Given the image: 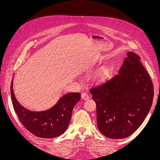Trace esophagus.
<instances>
[{
	"label": "esophagus",
	"mask_w": 160,
	"mask_h": 160,
	"mask_svg": "<svg viewBox=\"0 0 160 160\" xmlns=\"http://www.w3.org/2000/svg\"><path fill=\"white\" fill-rule=\"evenodd\" d=\"M81 98L83 100H88V99H89V95L88 94L85 93H83L81 94Z\"/></svg>",
	"instance_id": "obj_1"
}]
</instances>
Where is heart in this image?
Instances as JSON below:
<instances>
[{
	"instance_id": "heart-1",
	"label": "heart",
	"mask_w": 160,
	"mask_h": 160,
	"mask_svg": "<svg viewBox=\"0 0 160 160\" xmlns=\"http://www.w3.org/2000/svg\"><path fill=\"white\" fill-rule=\"evenodd\" d=\"M109 75V70L107 68H103L101 70H100V71H99L98 73L96 75L97 79L102 81L103 79H105L106 77H108V76Z\"/></svg>"
}]
</instances>
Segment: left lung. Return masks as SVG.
I'll use <instances>...</instances> for the list:
<instances>
[{"label": "left lung", "instance_id": "1", "mask_svg": "<svg viewBox=\"0 0 160 160\" xmlns=\"http://www.w3.org/2000/svg\"><path fill=\"white\" fill-rule=\"evenodd\" d=\"M118 75L90 89L97 107L99 132L111 139L129 137L142 124L152 107V81L140 57L127 53Z\"/></svg>", "mask_w": 160, "mask_h": 160}]
</instances>
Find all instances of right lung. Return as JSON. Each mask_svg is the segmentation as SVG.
<instances>
[{
    "label": "right lung",
    "instance_id": "add662e5",
    "mask_svg": "<svg viewBox=\"0 0 160 160\" xmlns=\"http://www.w3.org/2000/svg\"><path fill=\"white\" fill-rule=\"evenodd\" d=\"M13 108L21 123L35 136L50 139L59 136L69 126L74 106L81 99L79 93L64 95L51 109L43 111H31L18 103L14 96L12 80L11 86Z\"/></svg>",
    "mask_w": 160,
    "mask_h": 160
}]
</instances>
